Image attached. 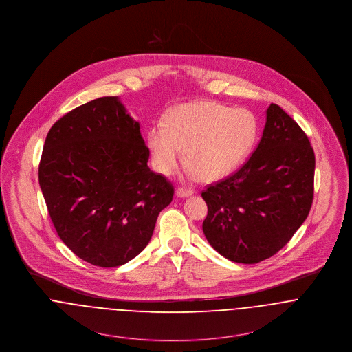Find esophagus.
Masks as SVG:
<instances>
[{
    "label": "esophagus",
    "instance_id": "obj_1",
    "mask_svg": "<svg viewBox=\"0 0 352 352\" xmlns=\"http://www.w3.org/2000/svg\"><path fill=\"white\" fill-rule=\"evenodd\" d=\"M192 194H194V191H192L191 188H186V187H178V188H177V195H178V197L186 198V197H190V195H192Z\"/></svg>",
    "mask_w": 352,
    "mask_h": 352
}]
</instances>
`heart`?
Masks as SVG:
<instances>
[{"label": "heart", "mask_w": 352, "mask_h": 352, "mask_svg": "<svg viewBox=\"0 0 352 352\" xmlns=\"http://www.w3.org/2000/svg\"><path fill=\"white\" fill-rule=\"evenodd\" d=\"M258 130V121L248 109L199 101L173 109L165 126L148 130L147 145L160 174L168 175L184 150L188 171L211 182L225 178L246 160Z\"/></svg>", "instance_id": "obj_1"}]
</instances>
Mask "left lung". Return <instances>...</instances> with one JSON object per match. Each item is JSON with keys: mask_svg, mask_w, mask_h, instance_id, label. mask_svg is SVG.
Listing matches in <instances>:
<instances>
[{"mask_svg": "<svg viewBox=\"0 0 352 352\" xmlns=\"http://www.w3.org/2000/svg\"><path fill=\"white\" fill-rule=\"evenodd\" d=\"M259 145L235 174L202 192L204 232L221 255L254 265L289 243L310 212L315 154L306 133L271 104Z\"/></svg>", "mask_w": 352, "mask_h": 352, "instance_id": "left-lung-1", "label": "left lung"}]
</instances>
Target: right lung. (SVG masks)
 I'll return each instance as SVG.
<instances>
[{"instance_id": "right-lung-1", "label": "right lung", "mask_w": 352, "mask_h": 352, "mask_svg": "<svg viewBox=\"0 0 352 352\" xmlns=\"http://www.w3.org/2000/svg\"><path fill=\"white\" fill-rule=\"evenodd\" d=\"M148 155L118 97L81 104L52 126L38 181L58 236L78 258L117 267L147 246L174 195Z\"/></svg>"}]
</instances>
